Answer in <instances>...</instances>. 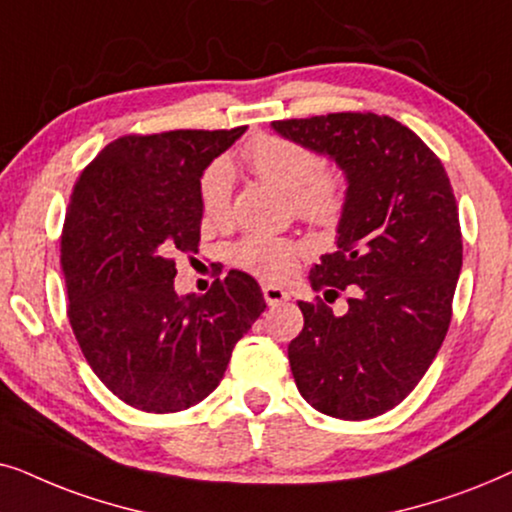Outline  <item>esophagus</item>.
Returning a JSON list of instances; mask_svg holds the SVG:
<instances>
[{
	"label": "esophagus",
	"instance_id": "obj_1",
	"mask_svg": "<svg viewBox=\"0 0 512 512\" xmlns=\"http://www.w3.org/2000/svg\"><path fill=\"white\" fill-rule=\"evenodd\" d=\"M262 292H264V302L269 306H278V304H285L290 299L288 292L283 288H278V285H262Z\"/></svg>",
	"mask_w": 512,
	"mask_h": 512
}]
</instances>
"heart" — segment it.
<instances>
[{
    "label": "heart",
    "mask_w": 512,
    "mask_h": 512,
    "mask_svg": "<svg viewBox=\"0 0 512 512\" xmlns=\"http://www.w3.org/2000/svg\"><path fill=\"white\" fill-rule=\"evenodd\" d=\"M241 161L252 175L288 194L299 220L316 227H335L346 213L351 180L344 168L323 166L318 152L283 135L260 133L243 142ZM234 177L227 161L217 159L203 170L199 199L208 220L224 222L231 213ZM304 248L290 238L248 234L234 245L238 267L264 278H288L297 269Z\"/></svg>",
    "instance_id": "b5f03b06"
}]
</instances>
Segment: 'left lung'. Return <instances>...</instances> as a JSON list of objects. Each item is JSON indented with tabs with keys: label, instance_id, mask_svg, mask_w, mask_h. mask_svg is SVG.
<instances>
[{
	"label": "left lung",
	"instance_id": "left-lung-1",
	"mask_svg": "<svg viewBox=\"0 0 512 512\" xmlns=\"http://www.w3.org/2000/svg\"><path fill=\"white\" fill-rule=\"evenodd\" d=\"M283 138L332 156L351 180L337 250L311 269V288L339 295L299 302L288 346L302 398L327 417L360 421L403 403L452 320L463 243L447 170L417 133L386 114L335 112L271 124Z\"/></svg>",
	"mask_w": 512,
	"mask_h": 512
}]
</instances>
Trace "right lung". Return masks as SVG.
I'll use <instances>...</instances> for the list:
<instances>
[{
  "label": "right lung",
  "instance_id": "add662e5",
  "mask_svg": "<svg viewBox=\"0 0 512 512\" xmlns=\"http://www.w3.org/2000/svg\"><path fill=\"white\" fill-rule=\"evenodd\" d=\"M231 131L121 135L74 182L60 234L67 318L98 379L135 410L170 414L215 391L267 309L243 271L177 297V252H199L201 173Z\"/></svg>",
  "mask_w": 512,
  "mask_h": 512
}]
</instances>
